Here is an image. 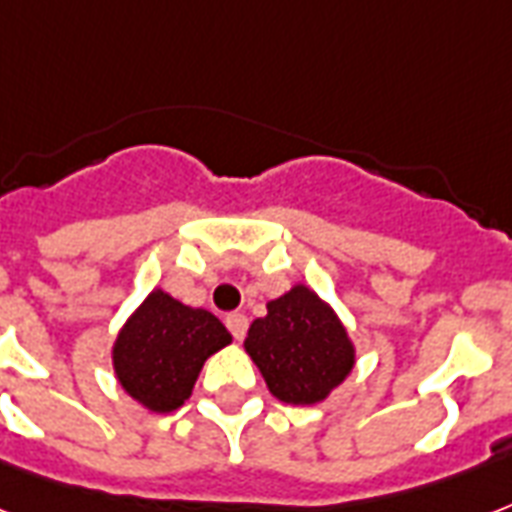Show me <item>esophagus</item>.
I'll return each mask as SVG.
<instances>
[{
  "label": "esophagus",
  "instance_id": "obj_1",
  "mask_svg": "<svg viewBox=\"0 0 512 512\" xmlns=\"http://www.w3.org/2000/svg\"><path fill=\"white\" fill-rule=\"evenodd\" d=\"M225 325H228V330L233 333V338H236V341H241V338L247 335L249 319L244 317V314H239V311H233V314H228V317H225Z\"/></svg>",
  "mask_w": 512,
  "mask_h": 512
}]
</instances>
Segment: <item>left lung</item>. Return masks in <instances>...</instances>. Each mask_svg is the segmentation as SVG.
Here are the masks:
<instances>
[{"mask_svg": "<svg viewBox=\"0 0 512 512\" xmlns=\"http://www.w3.org/2000/svg\"><path fill=\"white\" fill-rule=\"evenodd\" d=\"M244 349L273 397L290 405L322 403L354 368V343L333 308L295 284L249 325Z\"/></svg>", "mask_w": 512, "mask_h": 512, "instance_id": "obj_1", "label": "left lung"}]
</instances>
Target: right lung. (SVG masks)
Instances as JSON below:
<instances>
[{
	"instance_id": "right-lung-1",
	"label": "right lung",
	"mask_w": 512,
	"mask_h": 512,
	"mask_svg": "<svg viewBox=\"0 0 512 512\" xmlns=\"http://www.w3.org/2000/svg\"><path fill=\"white\" fill-rule=\"evenodd\" d=\"M230 333L206 308H193L152 290L128 317L112 346V368L136 403L171 413L193 395L195 378Z\"/></svg>"
}]
</instances>
